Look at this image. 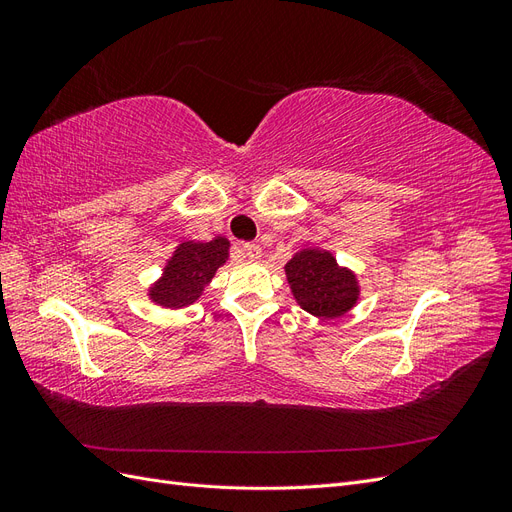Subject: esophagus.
<instances>
[{
  "mask_svg": "<svg viewBox=\"0 0 512 512\" xmlns=\"http://www.w3.org/2000/svg\"><path fill=\"white\" fill-rule=\"evenodd\" d=\"M241 250H243L245 258H250V260H258L262 256V247L258 243H243Z\"/></svg>",
  "mask_w": 512,
  "mask_h": 512,
  "instance_id": "obj_1",
  "label": "esophagus"
}]
</instances>
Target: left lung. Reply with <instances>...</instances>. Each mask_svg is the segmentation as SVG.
<instances>
[{
	"label": "left lung",
	"mask_w": 512,
	"mask_h": 512,
	"mask_svg": "<svg viewBox=\"0 0 512 512\" xmlns=\"http://www.w3.org/2000/svg\"><path fill=\"white\" fill-rule=\"evenodd\" d=\"M286 277L297 303L318 318L344 316L359 299L356 277L337 267L329 252H299L286 265Z\"/></svg>",
	"instance_id": "obj_1"
}]
</instances>
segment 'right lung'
<instances>
[{
    "label": "right lung",
    "instance_id": "obj_1",
    "mask_svg": "<svg viewBox=\"0 0 512 512\" xmlns=\"http://www.w3.org/2000/svg\"><path fill=\"white\" fill-rule=\"evenodd\" d=\"M228 258V241L224 237L209 243H181L168 260L162 280L149 290V297L164 307L192 305L211 277Z\"/></svg>",
    "mask_w": 512,
    "mask_h": 512
}]
</instances>
